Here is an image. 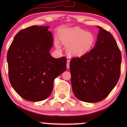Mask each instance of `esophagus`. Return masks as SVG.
<instances>
[{"mask_svg":"<svg viewBox=\"0 0 127 127\" xmlns=\"http://www.w3.org/2000/svg\"><path fill=\"white\" fill-rule=\"evenodd\" d=\"M67 68H70V60H67Z\"/></svg>","mask_w":127,"mask_h":127,"instance_id":"obj_1","label":"esophagus"}]
</instances>
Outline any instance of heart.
I'll return each mask as SVG.
<instances>
[{"label":"heart","instance_id":"obj_1","mask_svg":"<svg viewBox=\"0 0 127 127\" xmlns=\"http://www.w3.org/2000/svg\"><path fill=\"white\" fill-rule=\"evenodd\" d=\"M61 40L65 45H71L68 47V52L75 57H81L88 53L95 43V37L93 33L77 27L65 30L61 36Z\"/></svg>","mask_w":127,"mask_h":127}]
</instances>
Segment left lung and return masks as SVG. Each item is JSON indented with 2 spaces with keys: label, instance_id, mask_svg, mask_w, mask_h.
I'll list each match as a JSON object with an SVG mask.
<instances>
[{
  "label": "left lung",
  "instance_id": "1",
  "mask_svg": "<svg viewBox=\"0 0 127 127\" xmlns=\"http://www.w3.org/2000/svg\"><path fill=\"white\" fill-rule=\"evenodd\" d=\"M99 33L94 48L70 62L73 92L77 98L87 103L103 100L118 81L122 57L110 32L97 26Z\"/></svg>",
  "mask_w": 127,
  "mask_h": 127
}]
</instances>
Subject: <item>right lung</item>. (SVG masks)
<instances>
[{
	"instance_id": "obj_1",
	"label": "right lung",
	"mask_w": 127,
	"mask_h": 127,
	"mask_svg": "<svg viewBox=\"0 0 127 127\" xmlns=\"http://www.w3.org/2000/svg\"><path fill=\"white\" fill-rule=\"evenodd\" d=\"M48 26H33L16 34L7 54L9 79L22 98L39 101L51 94L54 81L66 69L67 59L52 57Z\"/></svg>"
}]
</instances>
